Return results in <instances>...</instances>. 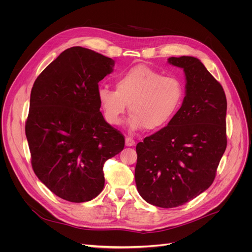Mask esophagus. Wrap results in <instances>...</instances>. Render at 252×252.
I'll return each instance as SVG.
<instances>
[{
  "label": "esophagus",
  "mask_w": 252,
  "mask_h": 252,
  "mask_svg": "<svg viewBox=\"0 0 252 252\" xmlns=\"http://www.w3.org/2000/svg\"><path fill=\"white\" fill-rule=\"evenodd\" d=\"M135 140L134 139H131V138H128V137H126V146H128V147H130V146H134L135 145Z\"/></svg>",
  "instance_id": "1"
}]
</instances>
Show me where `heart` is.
<instances>
[{
	"mask_svg": "<svg viewBox=\"0 0 252 252\" xmlns=\"http://www.w3.org/2000/svg\"><path fill=\"white\" fill-rule=\"evenodd\" d=\"M116 90L101 87L98 100L106 121L112 126L121 124L128 110V126L156 130L165 126L181 107L185 89L181 79L163 75L147 65L140 64L119 74Z\"/></svg>",
	"mask_w": 252,
	"mask_h": 252,
	"instance_id": "1",
	"label": "heart"
}]
</instances>
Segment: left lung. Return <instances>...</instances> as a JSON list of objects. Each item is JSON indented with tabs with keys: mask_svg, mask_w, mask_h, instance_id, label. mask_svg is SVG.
I'll return each instance as SVG.
<instances>
[{
	"mask_svg": "<svg viewBox=\"0 0 252 252\" xmlns=\"http://www.w3.org/2000/svg\"><path fill=\"white\" fill-rule=\"evenodd\" d=\"M186 75V96L166 126L137 144L135 180L145 201L183 205L213 184L227 147V99L221 85L195 57H170Z\"/></svg>",
	"mask_w": 252,
	"mask_h": 252,
	"instance_id": "1",
	"label": "left lung"
}]
</instances>
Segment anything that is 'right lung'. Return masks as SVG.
I'll return each instance as SVG.
<instances>
[{
  "mask_svg": "<svg viewBox=\"0 0 252 252\" xmlns=\"http://www.w3.org/2000/svg\"><path fill=\"white\" fill-rule=\"evenodd\" d=\"M113 66L111 58L72 47L47 66L32 89L25 123L32 166L64 200L97 197L105 161L125 147L124 135L106 123L98 100V84Z\"/></svg>",
  "mask_w": 252,
  "mask_h": 252,
  "instance_id": "1",
  "label": "right lung"
}]
</instances>
